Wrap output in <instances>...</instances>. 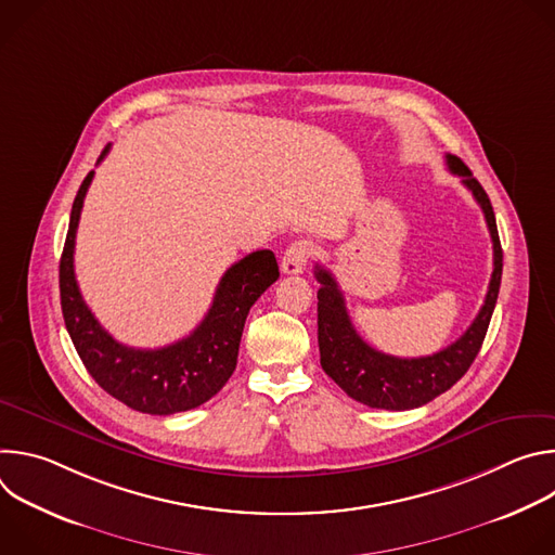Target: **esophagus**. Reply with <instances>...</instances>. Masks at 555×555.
I'll return each instance as SVG.
<instances>
[{
    "label": "esophagus",
    "mask_w": 555,
    "mask_h": 555,
    "mask_svg": "<svg viewBox=\"0 0 555 555\" xmlns=\"http://www.w3.org/2000/svg\"><path fill=\"white\" fill-rule=\"evenodd\" d=\"M313 253H315V248H313L311 242H305V240L294 242V244L287 246V250L283 253L281 270H283L285 274H298V272H302L305 266H307V261L313 257Z\"/></svg>",
    "instance_id": "obj_1"
}]
</instances>
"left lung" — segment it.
<instances>
[{
  "label": "left lung",
  "instance_id": "left-lung-1",
  "mask_svg": "<svg viewBox=\"0 0 555 555\" xmlns=\"http://www.w3.org/2000/svg\"><path fill=\"white\" fill-rule=\"evenodd\" d=\"M448 169L461 178L467 191L479 202L494 246V272L486 302L465 334L446 349L424 358H395L369 347L351 325L345 296L330 270L315 266L319 289V349L323 371L356 402L384 411H409L428 404L437 395L456 384L486 340L492 311L501 289L503 250L496 230V217L488 193L472 178V171L456 155H446Z\"/></svg>",
  "mask_w": 555,
  "mask_h": 555
}]
</instances>
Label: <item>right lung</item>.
I'll return each mask as SVG.
<instances>
[{"label":"right lung","mask_w":555,"mask_h":555,"mask_svg":"<svg viewBox=\"0 0 555 555\" xmlns=\"http://www.w3.org/2000/svg\"><path fill=\"white\" fill-rule=\"evenodd\" d=\"M103 149L99 163L107 155ZM94 171L78 189L59 263L61 309L67 334L90 375L112 398L146 415H173L202 406L236 366L250 307L279 279L272 250H257L221 276L212 305L191 336L160 347L133 349L114 340L86 305L74 274V242Z\"/></svg>","instance_id":"1"}]
</instances>
